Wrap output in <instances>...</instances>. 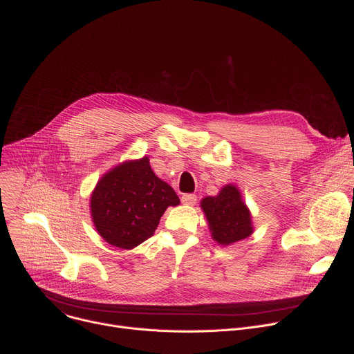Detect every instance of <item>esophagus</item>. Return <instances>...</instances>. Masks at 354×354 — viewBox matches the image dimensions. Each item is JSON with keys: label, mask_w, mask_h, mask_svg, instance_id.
<instances>
[{"label": "esophagus", "mask_w": 354, "mask_h": 354, "mask_svg": "<svg viewBox=\"0 0 354 354\" xmlns=\"http://www.w3.org/2000/svg\"><path fill=\"white\" fill-rule=\"evenodd\" d=\"M182 203H185V205H195V203H196V195H194V194H185V195H182Z\"/></svg>", "instance_id": "esophagus-1"}]
</instances>
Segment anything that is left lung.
<instances>
[{"label":"left lung","instance_id":"8db88e82","mask_svg":"<svg viewBox=\"0 0 354 354\" xmlns=\"http://www.w3.org/2000/svg\"><path fill=\"white\" fill-rule=\"evenodd\" d=\"M201 209L207 216L212 239L222 247L245 239L254 232L251 211L232 183L222 187L218 195L203 198Z\"/></svg>","mask_w":354,"mask_h":354}]
</instances>
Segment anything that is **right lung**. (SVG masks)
Listing matches in <instances>:
<instances>
[{
  "label": "right lung",
  "instance_id": "add662e5",
  "mask_svg": "<svg viewBox=\"0 0 354 354\" xmlns=\"http://www.w3.org/2000/svg\"><path fill=\"white\" fill-rule=\"evenodd\" d=\"M180 201L152 171L149 158L124 160L107 171L90 195V215L107 244L132 250L151 238L167 207Z\"/></svg>",
  "mask_w": 354,
  "mask_h": 354
}]
</instances>
